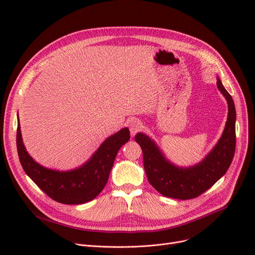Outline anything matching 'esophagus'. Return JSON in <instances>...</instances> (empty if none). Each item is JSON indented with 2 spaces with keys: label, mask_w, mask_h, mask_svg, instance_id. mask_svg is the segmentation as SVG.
I'll use <instances>...</instances> for the list:
<instances>
[{
  "label": "esophagus",
  "mask_w": 255,
  "mask_h": 255,
  "mask_svg": "<svg viewBox=\"0 0 255 255\" xmlns=\"http://www.w3.org/2000/svg\"><path fill=\"white\" fill-rule=\"evenodd\" d=\"M141 127H142V124L139 120L131 119L129 121V130H130L131 136H134L136 133L141 129Z\"/></svg>",
  "instance_id": "1"
}]
</instances>
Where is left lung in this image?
<instances>
[{
  "label": "left lung",
  "instance_id": "obj_1",
  "mask_svg": "<svg viewBox=\"0 0 255 255\" xmlns=\"http://www.w3.org/2000/svg\"><path fill=\"white\" fill-rule=\"evenodd\" d=\"M217 87L227 100L229 116L219 141L202 162L191 167H178L168 161L148 135L137 133L134 137L142 150L146 177L163 196L182 200L199 196L225 175L233 161L236 151L235 103L219 77Z\"/></svg>",
  "mask_w": 255,
  "mask_h": 255
}]
</instances>
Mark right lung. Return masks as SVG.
<instances>
[{"mask_svg":"<svg viewBox=\"0 0 255 255\" xmlns=\"http://www.w3.org/2000/svg\"><path fill=\"white\" fill-rule=\"evenodd\" d=\"M129 139V129H121L106 138L84 165L68 171H59L38 164L25 151L19 121L16 132L17 153L23 170L45 194L65 205L88 203L103 190L119 150Z\"/></svg>","mask_w":255,"mask_h":255,"instance_id":"1","label":"right lung"}]
</instances>
